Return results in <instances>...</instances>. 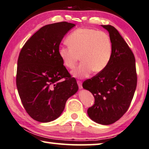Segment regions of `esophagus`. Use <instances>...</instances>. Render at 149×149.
Masks as SVG:
<instances>
[{
    "label": "esophagus",
    "instance_id": "34e87169",
    "mask_svg": "<svg viewBox=\"0 0 149 149\" xmlns=\"http://www.w3.org/2000/svg\"><path fill=\"white\" fill-rule=\"evenodd\" d=\"M77 84H78V85H79V88L80 89L82 88V82L80 81V80H77Z\"/></svg>",
    "mask_w": 149,
    "mask_h": 149
}]
</instances>
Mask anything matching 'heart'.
Segmentation results:
<instances>
[{"label": "heart", "mask_w": 149, "mask_h": 149, "mask_svg": "<svg viewBox=\"0 0 149 149\" xmlns=\"http://www.w3.org/2000/svg\"><path fill=\"white\" fill-rule=\"evenodd\" d=\"M69 47H61L58 55L66 67L73 69L80 57L81 63L72 71L78 78L88 77L93 70L100 72L106 69L112 55V42L108 33L92 28H79L67 38Z\"/></svg>", "instance_id": "1"}]
</instances>
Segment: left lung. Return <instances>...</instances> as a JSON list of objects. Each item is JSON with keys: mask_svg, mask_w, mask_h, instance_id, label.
I'll return each mask as SVG.
<instances>
[{"mask_svg": "<svg viewBox=\"0 0 149 149\" xmlns=\"http://www.w3.org/2000/svg\"><path fill=\"white\" fill-rule=\"evenodd\" d=\"M108 31L112 55L106 69L82 84L93 94L94 104L88 109L92 120L110 125L119 120L130 106L137 83L135 58L127 43L111 25H102Z\"/></svg>", "mask_w": 149, "mask_h": 149, "instance_id": "1", "label": "left lung"}]
</instances>
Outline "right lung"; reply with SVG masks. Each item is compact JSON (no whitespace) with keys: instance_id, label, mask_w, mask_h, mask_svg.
<instances>
[{"instance_id":"right-lung-1","label":"right lung","mask_w":149,"mask_h":149,"mask_svg":"<svg viewBox=\"0 0 149 149\" xmlns=\"http://www.w3.org/2000/svg\"><path fill=\"white\" fill-rule=\"evenodd\" d=\"M74 26L61 22L43 26L19 53L17 89L24 109L34 120L47 123L58 118L68 98L79 89L58 53L63 37Z\"/></svg>"}]
</instances>
